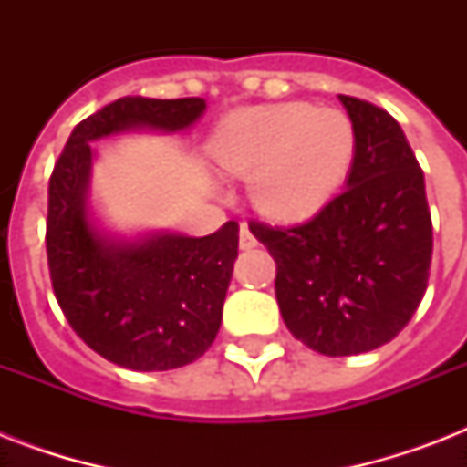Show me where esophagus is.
<instances>
[{
    "label": "esophagus",
    "instance_id": "esophagus-1",
    "mask_svg": "<svg viewBox=\"0 0 467 467\" xmlns=\"http://www.w3.org/2000/svg\"><path fill=\"white\" fill-rule=\"evenodd\" d=\"M240 247L242 249H254L256 247V237L252 234V230H249L247 225L240 227Z\"/></svg>",
    "mask_w": 467,
    "mask_h": 467
}]
</instances>
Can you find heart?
<instances>
[{
    "label": "heart",
    "mask_w": 467,
    "mask_h": 467,
    "mask_svg": "<svg viewBox=\"0 0 467 467\" xmlns=\"http://www.w3.org/2000/svg\"><path fill=\"white\" fill-rule=\"evenodd\" d=\"M356 152L347 113L310 104H274L230 116L211 140V157L234 176H252L259 211L306 218L332 198Z\"/></svg>",
    "instance_id": "1"
}]
</instances>
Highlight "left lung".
Here are the masks:
<instances>
[{
    "instance_id": "obj_1",
    "label": "left lung",
    "mask_w": 467,
    "mask_h": 467,
    "mask_svg": "<svg viewBox=\"0 0 467 467\" xmlns=\"http://www.w3.org/2000/svg\"><path fill=\"white\" fill-rule=\"evenodd\" d=\"M356 130L347 189L310 220L249 230L276 262V300L296 339L325 356L366 354L420 307L431 266L424 171L380 106L339 94Z\"/></svg>"
}]
</instances>
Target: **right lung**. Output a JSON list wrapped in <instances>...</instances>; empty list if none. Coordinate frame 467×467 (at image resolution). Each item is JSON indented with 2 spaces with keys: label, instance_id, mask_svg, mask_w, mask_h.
Wrapping results in <instances>:
<instances>
[{
  "label": "right lung",
  "instance_id": "obj_1",
  "mask_svg": "<svg viewBox=\"0 0 467 467\" xmlns=\"http://www.w3.org/2000/svg\"><path fill=\"white\" fill-rule=\"evenodd\" d=\"M203 109L198 97L119 99L72 130L50 174L46 249L55 298L77 337L123 368H182L211 348L240 225L230 220L208 237L104 240L87 220L89 142L135 126L182 130Z\"/></svg>",
  "mask_w": 467,
  "mask_h": 467
}]
</instances>
